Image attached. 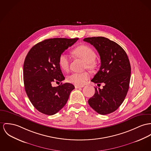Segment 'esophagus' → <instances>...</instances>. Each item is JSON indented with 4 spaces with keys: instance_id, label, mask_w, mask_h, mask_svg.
Here are the masks:
<instances>
[{
    "instance_id": "esophagus-1",
    "label": "esophagus",
    "mask_w": 151,
    "mask_h": 151,
    "mask_svg": "<svg viewBox=\"0 0 151 151\" xmlns=\"http://www.w3.org/2000/svg\"><path fill=\"white\" fill-rule=\"evenodd\" d=\"M84 87L83 86H75V88H82V87Z\"/></svg>"
}]
</instances>
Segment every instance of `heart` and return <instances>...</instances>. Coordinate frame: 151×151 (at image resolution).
Listing matches in <instances>:
<instances>
[{
    "label": "heart",
    "mask_w": 151,
    "mask_h": 151,
    "mask_svg": "<svg viewBox=\"0 0 151 151\" xmlns=\"http://www.w3.org/2000/svg\"><path fill=\"white\" fill-rule=\"evenodd\" d=\"M72 54L78 58H81L86 62L85 67L92 70L96 66L95 60L96 57L95 51L91 47L87 45H81L72 50ZM70 60L65 53H61L58 58V64L64 70H68L70 67ZM90 78L87 72H73L67 77V81L76 86H81L85 83Z\"/></svg>",
    "instance_id": "obj_1"
}]
</instances>
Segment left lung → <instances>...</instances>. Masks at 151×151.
Instances as JSON below:
<instances>
[{
  "instance_id": "left-lung-1",
  "label": "left lung",
  "mask_w": 151,
  "mask_h": 151,
  "mask_svg": "<svg viewBox=\"0 0 151 151\" xmlns=\"http://www.w3.org/2000/svg\"><path fill=\"white\" fill-rule=\"evenodd\" d=\"M83 41L95 47L101 58V67L91 81L105 84L102 89L95 88L88 104L100 114L111 113L122 104L129 90L131 67L127 54L116 42L104 37H88Z\"/></svg>"
}]
</instances>
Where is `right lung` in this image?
I'll return each mask as SVG.
<instances>
[{
	"label": "right lung",
	"mask_w": 151,
	"mask_h": 151,
	"mask_svg": "<svg viewBox=\"0 0 151 151\" xmlns=\"http://www.w3.org/2000/svg\"><path fill=\"white\" fill-rule=\"evenodd\" d=\"M79 38H55L44 40L32 47L23 64V81L26 93L35 108L52 116L67 104L73 84L65 83L57 87L53 82L65 79L58 64L60 55Z\"/></svg>",
	"instance_id": "add662e5"
}]
</instances>
